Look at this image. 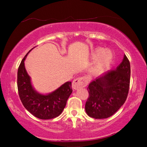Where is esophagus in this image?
I'll use <instances>...</instances> for the list:
<instances>
[{"mask_svg": "<svg viewBox=\"0 0 147 147\" xmlns=\"http://www.w3.org/2000/svg\"><path fill=\"white\" fill-rule=\"evenodd\" d=\"M88 84V78L86 77H80L76 78L72 82V88L74 90H78L79 88H84Z\"/></svg>", "mask_w": 147, "mask_h": 147, "instance_id": "obj_1", "label": "esophagus"}]
</instances>
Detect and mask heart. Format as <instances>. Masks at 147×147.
<instances>
[{
	"instance_id": "1",
	"label": "heart",
	"mask_w": 147,
	"mask_h": 147,
	"mask_svg": "<svg viewBox=\"0 0 147 147\" xmlns=\"http://www.w3.org/2000/svg\"><path fill=\"white\" fill-rule=\"evenodd\" d=\"M92 57L97 59L95 69L96 71H100L109 67L112 60V54L109 51H104L103 49L98 48L92 54Z\"/></svg>"
}]
</instances>
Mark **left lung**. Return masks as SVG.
<instances>
[{"mask_svg": "<svg viewBox=\"0 0 147 147\" xmlns=\"http://www.w3.org/2000/svg\"><path fill=\"white\" fill-rule=\"evenodd\" d=\"M130 80V62L124 55L116 69L110 70L89 84V96L85 105L88 115L103 119L116 113L127 98Z\"/></svg>", "mask_w": 147, "mask_h": 147, "instance_id": "obj_1", "label": "left lung"}]
</instances>
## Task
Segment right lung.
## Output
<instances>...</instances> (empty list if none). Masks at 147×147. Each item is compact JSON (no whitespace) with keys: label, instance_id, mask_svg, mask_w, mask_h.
Masks as SVG:
<instances>
[{"label":"right lung","instance_id":"obj_1","mask_svg":"<svg viewBox=\"0 0 147 147\" xmlns=\"http://www.w3.org/2000/svg\"><path fill=\"white\" fill-rule=\"evenodd\" d=\"M29 52L24 57L18 69L17 88L20 99L24 107L39 119L48 120L57 117L61 114L71 95V82H66L47 95L38 93L32 87L31 79L25 67L24 61Z\"/></svg>","mask_w":147,"mask_h":147}]
</instances>
